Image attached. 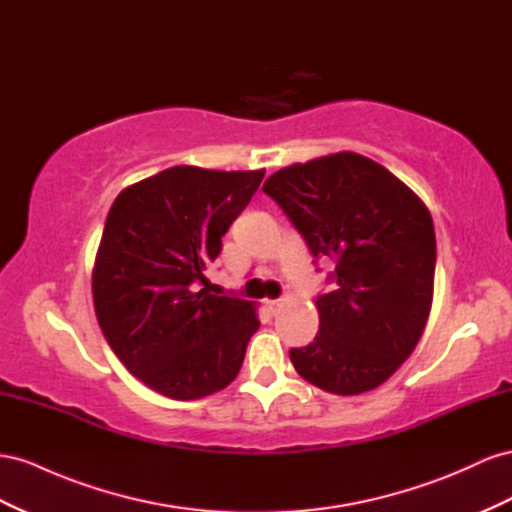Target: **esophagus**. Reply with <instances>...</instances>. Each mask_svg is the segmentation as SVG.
<instances>
[{"mask_svg": "<svg viewBox=\"0 0 512 512\" xmlns=\"http://www.w3.org/2000/svg\"><path fill=\"white\" fill-rule=\"evenodd\" d=\"M284 306H286L284 299H269V301H267V308H269L271 314H278Z\"/></svg>", "mask_w": 512, "mask_h": 512, "instance_id": "34e87169", "label": "esophagus"}]
</instances>
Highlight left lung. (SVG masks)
<instances>
[{"instance_id":"8db88e82","label":"left lung","mask_w":512,"mask_h":512,"mask_svg":"<svg viewBox=\"0 0 512 512\" xmlns=\"http://www.w3.org/2000/svg\"><path fill=\"white\" fill-rule=\"evenodd\" d=\"M262 191L314 256L336 260L338 288L314 301L319 334L290 351V362L329 394L379 388L416 349L431 314L435 228L426 204L388 168L351 150L286 165Z\"/></svg>"}]
</instances>
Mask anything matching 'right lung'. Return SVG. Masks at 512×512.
<instances>
[{"mask_svg":"<svg viewBox=\"0 0 512 512\" xmlns=\"http://www.w3.org/2000/svg\"><path fill=\"white\" fill-rule=\"evenodd\" d=\"M265 170L174 165L118 193L92 269L109 347L150 390L196 400L239 375L256 303L211 295L204 271Z\"/></svg>","mask_w":512,"mask_h":512,"instance_id":"obj_1","label":"right lung"}]
</instances>
